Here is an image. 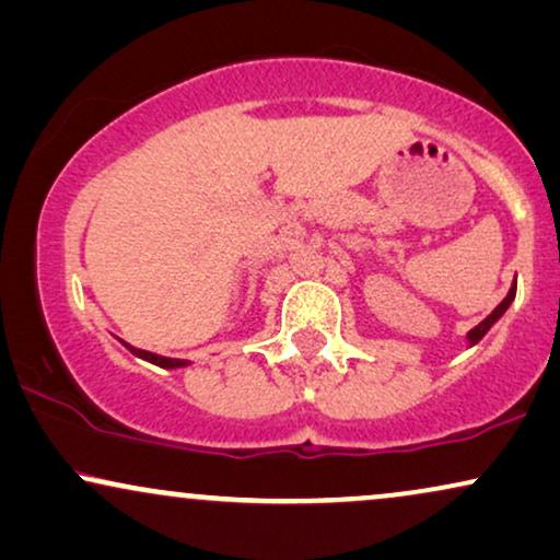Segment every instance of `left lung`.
Segmentation results:
<instances>
[{"label": "left lung", "mask_w": 560, "mask_h": 560, "mask_svg": "<svg viewBox=\"0 0 560 560\" xmlns=\"http://www.w3.org/2000/svg\"><path fill=\"white\" fill-rule=\"evenodd\" d=\"M514 294H516V287H512V289H509L506 300H504V302H501V304H499V307H497V310H493V313H491V315H488L483 323H480V325H476V328H472V330L468 332L470 343H478V341H480V338H483V336H486V332H488V328H491V325H493V323H497V320H499V317L506 313V307H509V304H512V300H514Z\"/></svg>", "instance_id": "obj_1"}]
</instances>
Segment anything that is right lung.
Instances as JSON below:
<instances>
[{
	"label": "right lung",
	"instance_id": "1",
	"mask_svg": "<svg viewBox=\"0 0 560 560\" xmlns=\"http://www.w3.org/2000/svg\"><path fill=\"white\" fill-rule=\"evenodd\" d=\"M129 346V343H126ZM131 349V346H129ZM133 353H137V357H141V359H147V362H152V364H158V366H183L186 362H183V359H167V357H158V353H150V351H139V349H131Z\"/></svg>",
	"mask_w": 560,
	"mask_h": 560
}]
</instances>
